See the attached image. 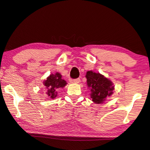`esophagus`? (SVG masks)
<instances>
[{
  "instance_id": "obj_1",
  "label": "esophagus",
  "mask_w": 150,
  "mask_h": 150,
  "mask_svg": "<svg viewBox=\"0 0 150 150\" xmlns=\"http://www.w3.org/2000/svg\"><path fill=\"white\" fill-rule=\"evenodd\" d=\"M73 82L75 83H78L80 82V79L79 78H77V79H73Z\"/></svg>"
}]
</instances>
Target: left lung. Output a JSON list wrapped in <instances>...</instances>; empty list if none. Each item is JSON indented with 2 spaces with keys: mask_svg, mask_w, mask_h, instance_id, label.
<instances>
[{
  "mask_svg": "<svg viewBox=\"0 0 150 150\" xmlns=\"http://www.w3.org/2000/svg\"><path fill=\"white\" fill-rule=\"evenodd\" d=\"M87 86L91 90L92 101L96 104H101L106 100V98L113 94L115 86L110 79L99 73L93 71L86 72V74Z\"/></svg>",
  "mask_w": 150,
  "mask_h": 150,
  "instance_id": "obj_1",
  "label": "left lung"
}]
</instances>
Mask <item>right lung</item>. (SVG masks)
<instances>
[{"mask_svg":"<svg viewBox=\"0 0 150 150\" xmlns=\"http://www.w3.org/2000/svg\"><path fill=\"white\" fill-rule=\"evenodd\" d=\"M43 84L46 88V93L49 99H54L57 96V91L63 88L67 84V81L62 78V75L58 72L51 73L45 81Z\"/></svg>","mask_w":150,"mask_h":150,"instance_id":"right-lung-1","label":"right lung"}]
</instances>
